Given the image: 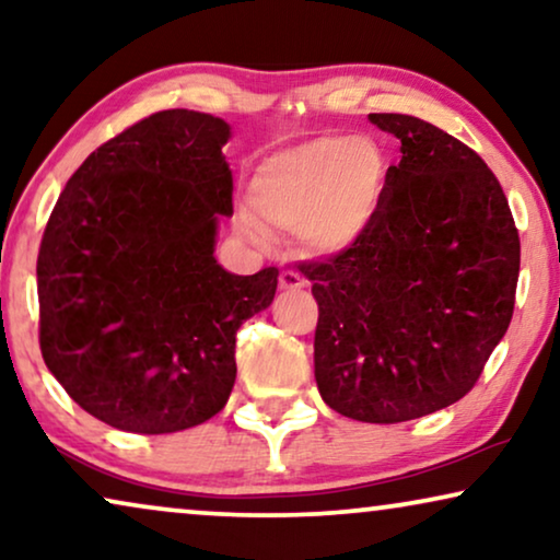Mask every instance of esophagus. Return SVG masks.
Here are the masks:
<instances>
[{"mask_svg": "<svg viewBox=\"0 0 560 560\" xmlns=\"http://www.w3.org/2000/svg\"><path fill=\"white\" fill-rule=\"evenodd\" d=\"M303 288H308V282H305L303 275H298L295 270L280 272V290H303Z\"/></svg>", "mask_w": 560, "mask_h": 560, "instance_id": "1", "label": "esophagus"}]
</instances>
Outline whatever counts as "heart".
I'll return each mask as SVG.
<instances>
[{"label":"heart","mask_w":560,"mask_h":560,"mask_svg":"<svg viewBox=\"0 0 560 560\" xmlns=\"http://www.w3.org/2000/svg\"><path fill=\"white\" fill-rule=\"evenodd\" d=\"M385 160L366 137L324 135L272 152L255 167L249 206L236 217L242 234L265 242L268 229L301 236L320 257L362 240L377 211Z\"/></svg>","instance_id":"b5f03b06"}]
</instances>
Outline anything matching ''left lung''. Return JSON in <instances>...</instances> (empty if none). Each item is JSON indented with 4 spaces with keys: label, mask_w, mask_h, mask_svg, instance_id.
I'll return each instance as SVG.
<instances>
[{
    "label": "left lung",
    "mask_w": 560,
    "mask_h": 560,
    "mask_svg": "<svg viewBox=\"0 0 560 560\" xmlns=\"http://www.w3.org/2000/svg\"><path fill=\"white\" fill-rule=\"evenodd\" d=\"M400 140L354 247L303 265L318 301L316 385L362 423H405L474 387L508 334L520 240L477 152L408 114H370Z\"/></svg>",
    "instance_id": "8db88e82"
}]
</instances>
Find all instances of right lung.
<instances>
[{
  "instance_id": "1",
  "label": "right lung",
  "mask_w": 560,
  "mask_h": 560,
  "mask_svg": "<svg viewBox=\"0 0 560 560\" xmlns=\"http://www.w3.org/2000/svg\"><path fill=\"white\" fill-rule=\"evenodd\" d=\"M232 127L190 109L137 121L83 160L37 255L40 349L73 402L127 433L217 416L236 380V331L265 311L278 270L219 265L232 217Z\"/></svg>"
}]
</instances>
